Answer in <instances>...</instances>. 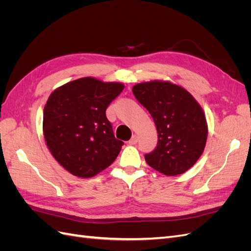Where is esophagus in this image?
<instances>
[{
    "mask_svg": "<svg viewBox=\"0 0 251 251\" xmlns=\"http://www.w3.org/2000/svg\"><path fill=\"white\" fill-rule=\"evenodd\" d=\"M137 141H138L137 135H133L132 138L128 140V144H136V143H137Z\"/></svg>",
    "mask_w": 251,
    "mask_h": 251,
    "instance_id": "34e87169",
    "label": "esophagus"
}]
</instances>
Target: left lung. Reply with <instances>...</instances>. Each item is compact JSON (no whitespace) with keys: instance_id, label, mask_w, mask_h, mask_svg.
<instances>
[{"instance_id":"1","label":"left lung","mask_w":251,"mask_h":251,"mask_svg":"<svg viewBox=\"0 0 251 251\" xmlns=\"http://www.w3.org/2000/svg\"><path fill=\"white\" fill-rule=\"evenodd\" d=\"M133 94L153 118L158 142L147 163L166 176L185 173L198 161L208 127L199 102L187 90L166 80L140 82Z\"/></svg>"}]
</instances>
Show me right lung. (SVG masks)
Returning a JSON list of instances; mask_svg holds the SVG:
<instances>
[{"instance_id": "1", "label": "right lung", "mask_w": 251, "mask_h": 251, "mask_svg": "<svg viewBox=\"0 0 251 251\" xmlns=\"http://www.w3.org/2000/svg\"><path fill=\"white\" fill-rule=\"evenodd\" d=\"M124 89L121 82L82 77L50 94L43 116L45 141L55 160L74 176L93 177L117 158L124 142L114 136L105 110Z\"/></svg>"}]
</instances>
